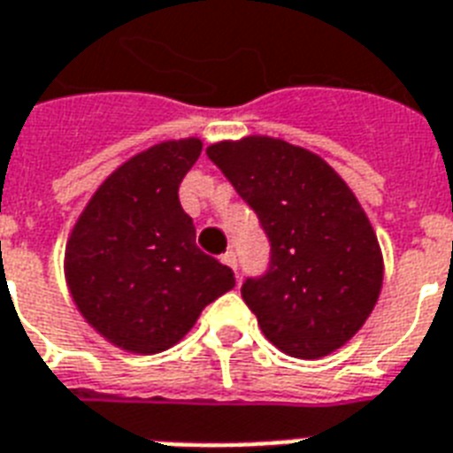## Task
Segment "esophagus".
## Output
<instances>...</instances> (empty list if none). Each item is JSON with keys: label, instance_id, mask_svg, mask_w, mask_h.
I'll return each mask as SVG.
<instances>
[{"label": "esophagus", "instance_id": "obj_1", "mask_svg": "<svg viewBox=\"0 0 453 453\" xmlns=\"http://www.w3.org/2000/svg\"><path fill=\"white\" fill-rule=\"evenodd\" d=\"M220 261L226 263L227 268L237 270V256H234V251H233V249H230V251H226V254L220 256Z\"/></svg>", "mask_w": 453, "mask_h": 453}]
</instances>
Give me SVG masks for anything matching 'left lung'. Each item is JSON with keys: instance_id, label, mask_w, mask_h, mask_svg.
Here are the masks:
<instances>
[{"instance_id": "8db88e82", "label": "left lung", "mask_w": 453, "mask_h": 453, "mask_svg": "<svg viewBox=\"0 0 453 453\" xmlns=\"http://www.w3.org/2000/svg\"><path fill=\"white\" fill-rule=\"evenodd\" d=\"M270 240V268L242 298L270 343L319 359L350 341L383 287V254L365 209L315 152L247 136L206 148Z\"/></svg>"}]
</instances>
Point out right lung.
Segmentation results:
<instances>
[{
    "label": "right lung",
    "instance_id": "1",
    "mask_svg": "<svg viewBox=\"0 0 453 453\" xmlns=\"http://www.w3.org/2000/svg\"><path fill=\"white\" fill-rule=\"evenodd\" d=\"M199 138L164 141L117 166L88 199L65 244V282L81 317L117 348L155 355L234 287L233 270L195 244L178 185Z\"/></svg>",
    "mask_w": 453,
    "mask_h": 453
}]
</instances>
